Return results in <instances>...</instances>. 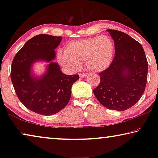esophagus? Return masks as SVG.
<instances>
[{
	"label": "esophagus",
	"instance_id": "34e87169",
	"mask_svg": "<svg viewBox=\"0 0 158 158\" xmlns=\"http://www.w3.org/2000/svg\"><path fill=\"white\" fill-rule=\"evenodd\" d=\"M87 76V74L86 73H82V74H79V77H80V78H84L85 77H86Z\"/></svg>",
	"mask_w": 158,
	"mask_h": 158
}]
</instances>
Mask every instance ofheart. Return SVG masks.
<instances>
[{"label": "heart", "instance_id": "1", "mask_svg": "<svg viewBox=\"0 0 158 158\" xmlns=\"http://www.w3.org/2000/svg\"><path fill=\"white\" fill-rule=\"evenodd\" d=\"M114 52L115 46L110 37H90L69 42L65 51H58L57 60L69 73L79 70L83 61L90 70L102 72L111 65Z\"/></svg>", "mask_w": 158, "mask_h": 158}]
</instances>
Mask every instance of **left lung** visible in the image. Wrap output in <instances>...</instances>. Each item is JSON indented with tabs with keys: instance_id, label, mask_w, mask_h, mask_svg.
<instances>
[{
	"instance_id": "obj_1",
	"label": "left lung",
	"mask_w": 158,
	"mask_h": 158,
	"mask_svg": "<svg viewBox=\"0 0 158 158\" xmlns=\"http://www.w3.org/2000/svg\"><path fill=\"white\" fill-rule=\"evenodd\" d=\"M114 41L115 56L108 69L99 73L93 90L102 105L118 111L132 107L145 90L148 64L141 44L123 32L108 29Z\"/></svg>"
}]
</instances>
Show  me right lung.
<instances>
[{
  "label": "right lung",
  "mask_w": 158,
  "mask_h": 158,
  "mask_svg": "<svg viewBox=\"0 0 158 158\" xmlns=\"http://www.w3.org/2000/svg\"><path fill=\"white\" fill-rule=\"evenodd\" d=\"M62 37L41 34L26 42L13 59L11 80L21 102L35 113L50 116L65 107L71 97L72 86L79 79L78 74L67 75L53 62L55 49ZM47 62L41 76L33 70L37 62Z\"/></svg>",
  "instance_id": "add662e5"
}]
</instances>
